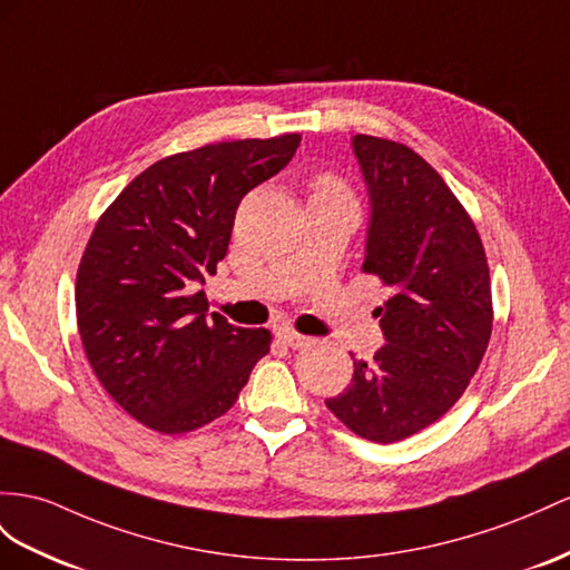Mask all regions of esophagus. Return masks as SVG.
<instances>
[{"instance_id": "1", "label": "esophagus", "mask_w": 570, "mask_h": 570, "mask_svg": "<svg viewBox=\"0 0 570 570\" xmlns=\"http://www.w3.org/2000/svg\"><path fill=\"white\" fill-rule=\"evenodd\" d=\"M279 340L286 344V346H291V348H305V346H311L313 344V340L311 337H305V334H298V332H294V330H279Z\"/></svg>"}]
</instances>
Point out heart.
<instances>
[{
  "label": "heart",
  "instance_id": "b5f03b06",
  "mask_svg": "<svg viewBox=\"0 0 570 570\" xmlns=\"http://www.w3.org/2000/svg\"><path fill=\"white\" fill-rule=\"evenodd\" d=\"M311 197H337V199L344 197V199H348V193H346V185L340 178H334V175H330V173H323L313 180Z\"/></svg>",
  "mask_w": 570,
  "mask_h": 570
}]
</instances>
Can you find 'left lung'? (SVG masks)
Listing matches in <instances>:
<instances>
[{
  "instance_id": "obj_1",
  "label": "left lung",
  "mask_w": 570,
  "mask_h": 570,
  "mask_svg": "<svg viewBox=\"0 0 570 570\" xmlns=\"http://www.w3.org/2000/svg\"><path fill=\"white\" fill-rule=\"evenodd\" d=\"M371 195L363 274L387 286L385 346L354 361L352 385L325 400L356 435L397 443L441 419L470 385L491 340L484 245L445 180L410 146L354 137Z\"/></svg>"
}]
</instances>
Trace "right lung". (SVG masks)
<instances>
[{
  "mask_svg": "<svg viewBox=\"0 0 570 570\" xmlns=\"http://www.w3.org/2000/svg\"><path fill=\"white\" fill-rule=\"evenodd\" d=\"M298 144L294 132L166 156L100 214L77 272L79 337L100 385L141 426H207L269 354L272 332L209 315L199 284L226 257L240 199Z\"/></svg>",
  "mask_w": 570,
  "mask_h": 570,
  "instance_id": "1",
  "label": "right lung"
}]
</instances>
